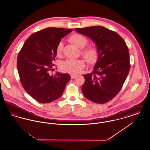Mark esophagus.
I'll return each instance as SVG.
<instances>
[{
  "mask_svg": "<svg viewBox=\"0 0 150 150\" xmlns=\"http://www.w3.org/2000/svg\"><path fill=\"white\" fill-rule=\"evenodd\" d=\"M70 76H71V79L75 78L76 77V75H73V74H71Z\"/></svg>",
  "mask_w": 150,
  "mask_h": 150,
  "instance_id": "1",
  "label": "esophagus"
}]
</instances>
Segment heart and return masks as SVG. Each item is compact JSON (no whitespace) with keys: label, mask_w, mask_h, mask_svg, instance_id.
<instances>
[{"label":"heart","mask_w":150,"mask_h":150,"mask_svg":"<svg viewBox=\"0 0 150 150\" xmlns=\"http://www.w3.org/2000/svg\"><path fill=\"white\" fill-rule=\"evenodd\" d=\"M69 40L79 48H83L88 43V40L86 37L79 34H74L72 35L70 37ZM62 49L63 43L62 42H60L58 44L56 48L57 55L61 54ZM81 54L88 63L93 64L97 61L99 53L96 48L89 47L82 50ZM84 62L81 59H69L62 64L61 69L63 71L69 72L72 74H76L81 71L84 67Z\"/></svg>","instance_id":"obj_1"}]
</instances>
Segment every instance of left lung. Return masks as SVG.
Listing matches in <instances>:
<instances>
[{
  "label": "left lung",
  "mask_w": 150,
  "mask_h": 150,
  "mask_svg": "<svg viewBox=\"0 0 150 150\" xmlns=\"http://www.w3.org/2000/svg\"><path fill=\"white\" fill-rule=\"evenodd\" d=\"M75 30L92 39L99 53L92 72L83 75L85 82L82 92L94 103H105L120 92L128 75L130 67L128 48L117 33L103 26Z\"/></svg>",
  "instance_id": "obj_1"
}]
</instances>
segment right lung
Segmentation results:
<instances>
[{
    "instance_id": "right-lung-1",
    "label": "right lung",
    "mask_w": 150,
    "mask_h": 150,
    "mask_svg": "<svg viewBox=\"0 0 150 150\" xmlns=\"http://www.w3.org/2000/svg\"><path fill=\"white\" fill-rule=\"evenodd\" d=\"M73 29L48 28L31 34L18 53L17 67L22 86L34 99L41 103H50L59 98L70 80L69 74L53 70L58 44Z\"/></svg>"
}]
</instances>
